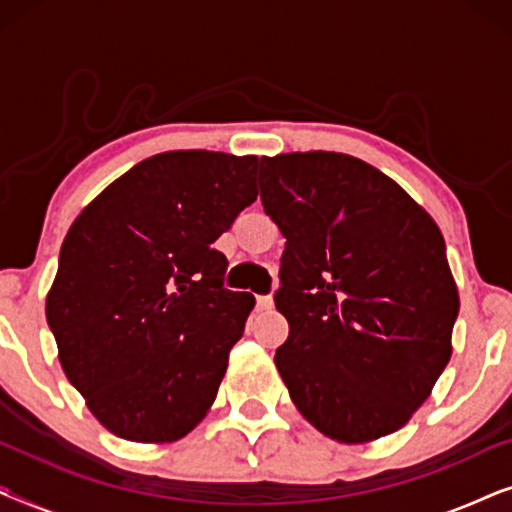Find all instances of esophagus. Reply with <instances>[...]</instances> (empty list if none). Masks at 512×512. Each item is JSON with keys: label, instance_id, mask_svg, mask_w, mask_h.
Wrapping results in <instances>:
<instances>
[{"label": "esophagus", "instance_id": "esophagus-1", "mask_svg": "<svg viewBox=\"0 0 512 512\" xmlns=\"http://www.w3.org/2000/svg\"><path fill=\"white\" fill-rule=\"evenodd\" d=\"M272 305H275V303H272L270 296H258L256 298V310L258 312H268V310H272Z\"/></svg>", "mask_w": 512, "mask_h": 512}]
</instances>
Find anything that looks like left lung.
I'll return each instance as SVG.
<instances>
[{
    "label": "left lung",
    "instance_id": "1",
    "mask_svg": "<svg viewBox=\"0 0 512 512\" xmlns=\"http://www.w3.org/2000/svg\"><path fill=\"white\" fill-rule=\"evenodd\" d=\"M261 202L286 237L275 363L291 401L338 443L408 424L452 356L459 293L440 228L394 179L333 151L261 158Z\"/></svg>",
    "mask_w": 512,
    "mask_h": 512
}]
</instances>
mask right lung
<instances>
[{
	"label": "right lung",
	"mask_w": 512,
	"mask_h": 512,
	"mask_svg": "<svg viewBox=\"0 0 512 512\" xmlns=\"http://www.w3.org/2000/svg\"><path fill=\"white\" fill-rule=\"evenodd\" d=\"M256 156L165 151L109 184L69 228L46 321L67 380L104 429L172 443L207 410L254 310L212 244L256 200Z\"/></svg>",
	"instance_id": "1"
}]
</instances>
